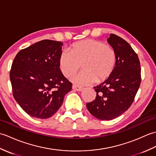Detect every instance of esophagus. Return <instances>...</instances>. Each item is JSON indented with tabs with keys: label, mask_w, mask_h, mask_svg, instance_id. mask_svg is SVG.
<instances>
[{
	"label": "esophagus",
	"mask_w": 156,
	"mask_h": 156,
	"mask_svg": "<svg viewBox=\"0 0 156 156\" xmlns=\"http://www.w3.org/2000/svg\"><path fill=\"white\" fill-rule=\"evenodd\" d=\"M72 88H73V89L76 90V91H81L83 90V87H81V86H79L77 85H73Z\"/></svg>",
	"instance_id": "esophagus-1"
}]
</instances>
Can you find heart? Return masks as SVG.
<instances>
[{
	"mask_svg": "<svg viewBox=\"0 0 156 156\" xmlns=\"http://www.w3.org/2000/svg\"><path fill=\"white\" fill-rule=\"evenodd\" d=\"M113 48L101 41L87 39L72 44L70 52L64 51L58 58V67L65 77L77 73L82 65L83 71L73 79L80 85L101 83L112 75L116 65Z\"/></svg>",
	"mask_w": 156,
	"mask_h": 156,
	"instance_id": "1",
	"label": "heart"
}]
</instances>
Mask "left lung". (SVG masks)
Listing matches in <instances>:
<instances>
[{
  "instance_id": "1",
  "label": "left lung",
  "mask_w": 156,
  "mask_h": 156,
  "mask_svg": "<svg viewBox=\"0 0 156 156\" xmlns=\"http://www.w3.org/2000/svg\"><path fill=\"white\" fill-rule=\"evenodd\" d=\"M107 42L116 53V65L109 77L94 87L95 99L87 103V108L96 118H117L132 104L141 83L139 58L130 44L122 38L111 34Z\"/></svg>"
}]
</instances>
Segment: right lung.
<instances>
[{
    "mask_svg": "<svg viewBox=\"0 0 156 156\" xmlns=\"http://www.w3.org/2000/svg\"><path fill=\"white\" fill-rule=\"evenodd\" d=\"M63 44L43 40L20 50L14 58L10 71L14 98L33 117H51L72 89L58 67Z\"/></svg>",
    "mask_w": 156,
    "mask_h": 156,
    "instance_id": "right-lung-1",
    "label": "right lung"
}]
</instances>
